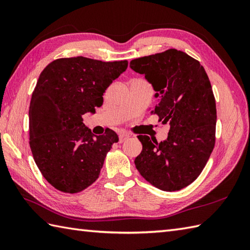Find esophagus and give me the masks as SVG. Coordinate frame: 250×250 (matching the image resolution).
<instances>
[{
	"instance_id": "esophagus-1",
	"label": "esophagus",
	"mask_w": 250,
	"mask_h": 250,
	"mask_svg": "<svg viewBox=\"0 0 250 250\" xmlns=\"http://www.w3.org/2000/svg\"><path fill=\"white\" fill-rule=\"evenodd\" d=\"M128 139H129V134L125 133V132H121V133L119 134V143H124Z\"/></svg>"
}]
</instances>
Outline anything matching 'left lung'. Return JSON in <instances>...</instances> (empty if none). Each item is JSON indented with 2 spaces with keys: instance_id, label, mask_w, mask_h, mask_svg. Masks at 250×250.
Here are the masks:
<instances>
[{
  "instance_id": "8db88e82",
  "label": "left lung",
  "mask_w": 250,
  "mask_h": 250,
  "mask_svg": "<svg viewBox=\"0 0 250 250\" xmlns=\"http://www.w3.org/2000/svg\"><path fill=\"white\" fill-rule=\"evenodd\" d=\"M145 76L158 99L150 114L171 125L167 139L158 143L139 135L143 150L137 171L155 187L177 191L198 178L215 146L216 102L204 67L186 52L168 49L130 62Z\"/></svg>"
}]
</instances>
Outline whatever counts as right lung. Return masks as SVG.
I'll return each mask as SVG.
<instances>
[{
  "label": "right lung",
  "instance_id": "right-lung-1",
  "mask_svg": "<svg viewBox=\"0 0 250 250\" xmlns=\"http://www.w3.org/2000/svg\"><path fill=\"white\" fill-rule=\"evenodd\" d=\"M126 67V60L74 57L52 61L41 73L29 109L30 147L52 187L76 193L98 179L118 135L110 129L94 135L83 116L102 106L105 90Z\"/></svg>",
  "mask_w": 250,
  "mask_h": 250
}]
</instances>
